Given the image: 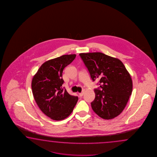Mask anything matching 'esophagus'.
<instances>
[{
  "mask_svg": "<svg viewBox=\"0 0 157 157\" xmlns=\"http://www.w3.org/2000/svg\"><path fill=\"white\" fill-rule=\"evenodd\" d=\"M84 93H85V92H84V91H82L81 93H79V96H80V97H82L83 94H84Z\"/></svg>",
  "mask_w": 157,
  "mask_h": 157,
  "instance_id": "esophagus-1",
  "label": "esophagus"
}]
</instances>
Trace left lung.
<instances>
[{
	"mask_svg": "<svg viewBox=\"0 0 157 157\" xmlns=\"http://www.w3.org/2000/svg\"><path fill=\"white\" fill-rule=\"evenodd\" d=\"M79 55L93 81L99 80L100 87L94 89L95 98L91 103L94 112L105 120L117 117L124 109L132 93L130 75L116 58L100 52Z\"/></svg>",
	"mask_w": 157,
	"mask_h": 157,
	"instance_id": "1",
	"label": "left lung"
}]
</instances>
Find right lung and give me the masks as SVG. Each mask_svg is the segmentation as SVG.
I'll list each match as a JSON object with an SVG mask.
<instances>
[{
  "label": "right lung",
  "mask_w": 157,
  "mask_h": 157,
  "mask_svg": "<svg viewBox=\"0 0 157 157\" xmlns=\"http://www.w3.org/2000/svg\"><path fill=\"white\" fill-rule=\"evenodd\" d=\"M76 54L63 55L44 63L31 83L33 98L40 110L52 120H62L72 112L78 97L62 87L63 71L75 59Z\"/></svg>",
  "instance_id": "right-lung-1"
}]
</instances>
